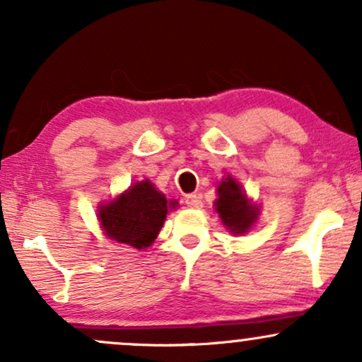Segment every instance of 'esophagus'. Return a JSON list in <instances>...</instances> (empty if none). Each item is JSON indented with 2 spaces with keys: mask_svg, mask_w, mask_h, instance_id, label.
I'll list each match as a JSON object with an SVG mask.
<instances>
[{
  "mask_svg": "<svg viewBox=\"0 0 362 362\" xmlns=\"http://www.w3.org/2000/svg\"><path fill=\"white\" fill-rule=\"evenodd\" d=\"M185 204H187V207L199 209V207H202V199H200L199 194H189V195H185Z\"/></svg>",
  "mask_w": 362,
  "mask_h": 362,
  "instance_id": "obj_1",
  "label": "esophagus"
}]
</instances>
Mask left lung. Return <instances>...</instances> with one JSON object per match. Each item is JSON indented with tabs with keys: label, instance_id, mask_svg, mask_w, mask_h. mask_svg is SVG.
<instances>
[{
	"label": "left lung",
	"instance_id": "left-lung-1",
	"mask_svg": "<svg viewBox=\"0 0 362 362\" xmlns=\"http://www.w3.org/2000/svg\"><path fill=\"white\" fill-rule=\"evenodd\" d=\"M219 199L216 200V211L223 223L236 234L246 233L258 217V209L251 206L246 194L233 178H226L217 187Z\"/></svg>",
	"mask_w": 362,
	"mask_h": 362
}]
</instances>
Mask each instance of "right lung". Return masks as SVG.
Masks as SVG:
<instances>
[{
	"label": "right lung",
	"mask_w": 362,
	"mask_h": 362,
	"mask_svg": "<svg viewBox=\"0 0 362 362\" xmlns=\"http://www.w3.org/2000/svg\"><path fill=\"white\" fill-rule=\"evenodd\" d=\"M175 206L177 202H168L153 184L143 180L107 206H101L99 219L111 239L143 250L155 241L168 209Z\"/></svg>",
	"instance_id": "1"
}]
</instances>
